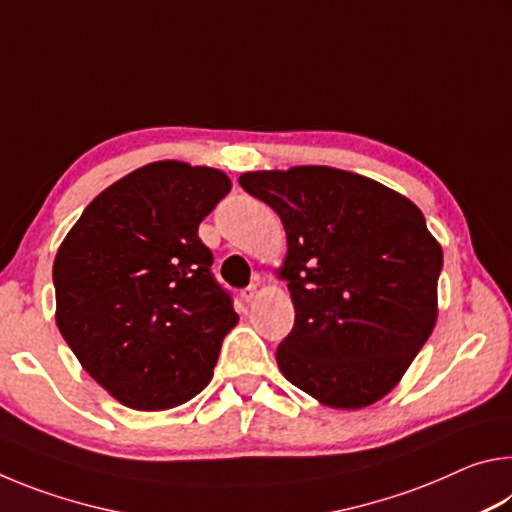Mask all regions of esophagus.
I'll return each instance as SVG.
<instances>
[{
    "label": "esophagus",
    "instance_id": "esophagus-1",
    "mask_svg": "<svg viewBox=\"0 0 512 512\" xmlns=\"http://www.w3.org/2000/svg\"><path fill=\"white\" fill-rule=\"evenodd\" d=\"M241 298H244V302H248V305H250V302H255L257 300V287H255V284H253V287H248V289L241 291Z\"/></svg>",
    "mask_w": 512,
    "mask_h": 512
}]
</instances>
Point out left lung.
Masks as SVG:
<instances>
[{"label": "left lung", "instance_id": "left-lung-1", "mask_svg": "<svg viewBox=\"0 0 512 512\" xmlns=\"http://www.w3.org/2000/svg\"><path fill=\"white\" fill-rule=\"evenodd\" d=\"M239 185L287 232L280 277L296 323L277 368L329 409L379 402L438 320L443 248L420 207L377 180L314 164L248 171Z\"/></svg>", "mask_w": 512, "mask_h": 512}]
</instances>
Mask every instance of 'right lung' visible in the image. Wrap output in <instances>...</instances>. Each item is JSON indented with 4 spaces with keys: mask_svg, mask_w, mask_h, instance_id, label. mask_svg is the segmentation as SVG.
Returning <instances> with one entry per match:
<instances>
[{
    "mask_svg": "<svg viewBox=\"0 0 512 512\" xmlns=\"http://www.w3.org/2000/svg\"><path fill=\"white\" fill-rule=\"evenodd\" d=\"M230 187L212 167L144 164L103 189L58 248L56 325L128 409L167 411L210 384L239 316L198 225Z\"/></svg>",
    "mask_w": 512,
    "mask_h": 512,
    "instance_id": "1",
    "label": "right lung"
}]
</instances>
